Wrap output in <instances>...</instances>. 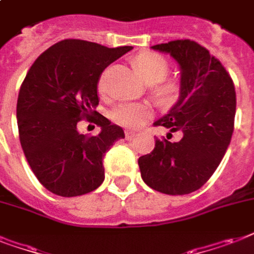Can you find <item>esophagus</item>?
<instances>
[{
  "label": "esophagus",
  "instance_id": "esophagus-1",
  "mask_svg": "<svg viewBox=\"0 0 254 254\" xmlns=\"http://www.w3.org/2000/svg\"><path fill=\"white\" fill-rule=\"evenodd\" d=\"M125 135H126V139H127V140H131V139L135 138V135L136 134H135L134 131H131V129H126Z\"/></svg>",
  "mask_w": 254,
  "mask_h": 254
}]
</instances>
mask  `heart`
I'll return each instance as SVG.
<instances>
[{
    "mask_svg": "<svg viewBox=\"0 0 254 254\" xmlns=\"http://www.w3.org/2000/svg\"><path fill=\"white\" fill-rule=\"evenodd\" d=\"M134 64L139 73L148 84L161 81L166 77L169 72V63L165 57L154 52L139 53L135 57ZM175 83L167 80L159 85V91L163 93H173L175 91ZM98 89L100 93L107 92L106 73L100 76L98 83ZM151 115V108L144 103H123L116 106L111 111V118L114 122L125 127H139L143 125L147 118Z\"/></svg>",
    "mask_w": 254,
    "mask_h": 254,
    "instance_id": "obj_1",
    "label": "heart"
}]
</instances>
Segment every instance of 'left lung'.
<instances>
[{
    "instance_id": "left-lung-1",
    "label": "left lung",
    "mask_w": 254,
    "mask_h": 254,
    "mask_svg": "<svg viewBox=\"0 0 254 254\" xmlns=\"http://www.w3.org/2000/svg\"><path fill=\"white\" fill-rule=\"evenodd\" d=\"M181 66V92L171 110L154 126L182 132L179 142L155 140L138 159L144 184L156 191L184 195L206 184L222 161L234 129L236 91L218 59L191 40L154 45Z\"/></svg>"
}]
</instances>
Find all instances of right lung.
Instances as JSON below:
<instances>
[{"label":"right lung","mask_w":254,"mask_h":254,"mask_svg":"<svg viewBox=\"0 0 254 254\" xmlns=\"http://www.w3.org/2000/svg\"><path fill=\"white\" fill-rule=\"evenodd\" d=\"M131 49L63 40L28 70L17 100L21 147L40 184L53 194L76 197L103 184V158L125 132L95 111L98 83L103 70ZM84 117L102 128L96 137L77 131Z\"/></svg>","instance_id":"obj_1"}]
</instances>
